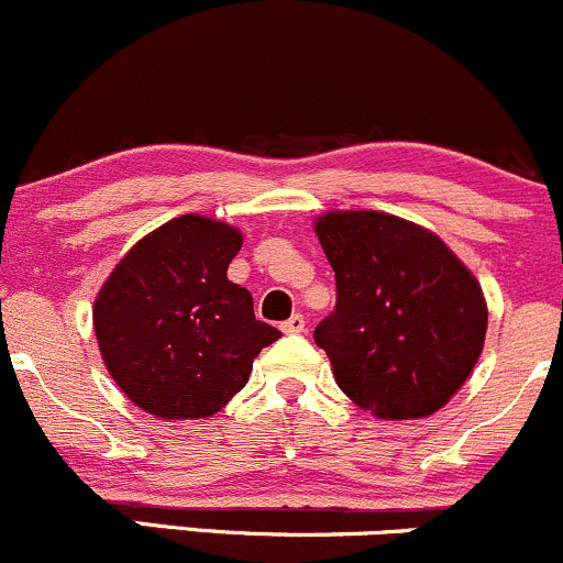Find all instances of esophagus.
<instances>
[{"label":"esophagus","instance_id":"esophagus-1","mask_svg":"<svg viewBox=\"0 0 563 563\" xmlns=\"http://www.w3.org/2000/svg\"><path fill=\"white\" fill-rule=\"evenodd\" d=\"M305 327H307L305 316H299V312H297V316H291V318H288V321L283 323L280 329L286 331V334H301V331H305Z\"/></svg>","mask_w":563,"mask_h":563}]
</instances>
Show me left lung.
<instances>
[{
	"label": "left lung",
	"instance_id": "obj_1",
	"mask_svg": "<svg viewBox=\"0 0 563 563\" xmlns=\"http://www.w3.org/2000/svg\"><path fill=\"white\" fill-rule=\"evenodd\" d=\"M336 307L316 327L336 386L386 421L426 418L451 401L483 353L481 283L429 229L377 210L316 221Z\"/></svg>",
	"mask_w": 563,
	"mask_h": 563
}]
</instances>
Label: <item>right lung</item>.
I'll list each match as a JSON object with an SVG mask.
<instances>
[{
    "label": "right lung",
    "instance_id": "obj_1",
    "mask_svg": "<svg viewBox=\"0 0 563 563\" xmlns=\"http://www.w3.org/2000/svg\"><path fill=\"white\" fill-rule=\"evenodd\" d=\"M240 247L234 227L188 212L142 236L99 288V351L140 410L162 421L216 416L280 336L227 277Z\"/></svg>",
    "mask_w": 563,
    "mask_h": 563
}]
</instances>
